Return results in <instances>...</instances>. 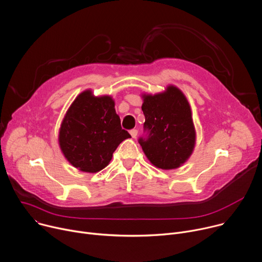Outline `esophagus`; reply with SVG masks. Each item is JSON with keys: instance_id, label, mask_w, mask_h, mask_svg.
<instances>
[{"instance_id": "1", "label": "esophagus", "mask_w": 262, "mask_h": 262, "mask_svg": "<svg viewBox=\"0 0 262 262\" xmlns=\"http://www.w3.org/2000/svg\"><path fill=\"white\" fill-rule=\"evenodd\" d=\"M130 134H131V136H132V138H136V136H137V130H136V129L131 130V131H130Z\"/></svg>"}]
</instances>
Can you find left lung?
Segmentation results:
<instances>
[{"mask_svg": "<svg viewBox=\"0 0 262 262\" xmlns=\"http://www.w3.org/2000/svg\"><path fill=\"white\" fill-rule=\"evenodd\" d=\"M143 127L149 131L147 139L139 143L148 160L161 169L182 166L195 146V128L190 105L177 86L169 84L158 94H141Z\"/></svg>", "mask_w": 262, "mask_h": 262, "instance_id": "1", "label": "left lung"}]
</instances>
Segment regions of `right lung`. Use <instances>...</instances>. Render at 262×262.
<instances>
[{
    "mask_svg": "<svg viewBox=\"0 0 262 262\" xmlns=\"http://www.w3.org/2000/svg\"><path fill=\"white\" fill-rule=\"evenodd\" d=\"M111 96L79 94L67 110L58 132L64 158L77 169L95 173L105 168L119 144L131 135L122 129Z\"/></svg>",
    "mask_w": 262,
    "mask_h": 262,
    "instance_id": "add662e5",
    "label": "right lung"
}]
</instances>
